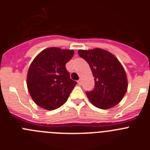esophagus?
I'll list each match as a JSON object with an SVG mask.
<instances>
[{
  "instance_id": "esophagus-1",
  "label": "esophagus",
  "mask_w": 150,
  "mask_h": 150,
  "mask_svg": "<svg viewBox=\"0 0 150 150\" xmlns=\"http://www.w3.org/2000/svg\"><path fill=\"white\" fill-rule=\"evenodd\" d=\"M77 83H78V84L79 85V86H81V85H82V79H79V80L77 81Z\"/></svg>"
}]
</instances>
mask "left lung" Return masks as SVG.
<instances>
[{"label":"left lung","instance_id":"obj_1","mask_svg":"<svg viewBox=\"0 0 150 150\" xmlns=\"http://www.w3.org/2000/svg\"><path fill=\"white\" fill-rule=\"evenodd\" d=\"M78 54L89 64L95 77V88L87 91L88 100L100 109H110L119 104L128 89L126 73L120 61L103 49L79 50Z\"/></svg>","mask_w":150,"mask_h":150}]
</instances>
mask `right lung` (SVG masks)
Here are the masks:
<instances>
[{"label":"right lung","mask_w":150,"mask_h":150,"mask_svg":"<svg viewBox=\"0 0 150 150\" xmlns=\"http://www.w3.org/2000/svg\"><path fill=\"white\" fill-rule=\"evenodd\" d=\"M74 54L73 50L50 47L34 58L28 71L27 87L37 105L53 110L67 101L76 84L65 67Z\"/></svg>","instance_id":"right-lung-1"}]
</instances>
